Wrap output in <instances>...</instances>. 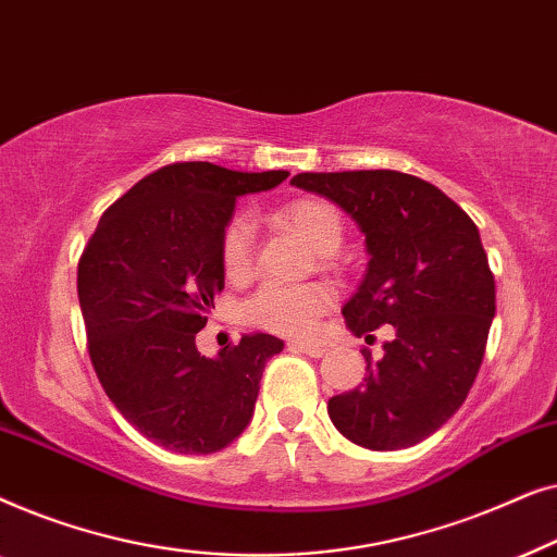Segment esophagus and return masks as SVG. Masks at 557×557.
I'll return each instance as SVG.
<instances>
[{"mask_svg": "<svg viewBox=\"0 0 557 557\" xmlns=\"http://www.w3.org/2000/svg\"><path fill=\"white\" fill-rule=\"evenodd\" d=\"M288 347H292L294 352H304V355H309V357H324L326 355V347L324 345H314V342L294 339V342H288Z\"/></svg>", "mask_w": 557, "mask_h": 557, "instance_id": "34e87169", "label": "esophagus"}]
</instances>
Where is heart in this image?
Instances as JSON below:
<instances>
[{"instance_id":"1","label":"heart","mask_w":557,"mask_h":557,"mask_svg":"<svg viewBox=\"0 0 557 557\" xmlns=\"http://www.w3.org/2000/svg\"><path fill=\"white\" fill-rule=\"evenodd\" d=\"M271 220L288 231L299 233L319 253L324 269H337L332 253H337L345 240V218L337 205L324 197H299L273 212ZM220 265L227 278L240 281L253 265V225L246 215H233L220 233ZM332 294L324 284L301 286H261L243 304V319L248 324L276 334L309 332L319 317L330 307Z\"/></svg>"}]
</instances>
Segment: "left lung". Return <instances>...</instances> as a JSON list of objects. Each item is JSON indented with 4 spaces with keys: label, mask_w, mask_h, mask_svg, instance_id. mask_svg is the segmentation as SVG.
Instances as JSON below:
<instances>
[{
    "label": "left lung",
    "mask_w": 557,
    "mask_h": 557,
    "mask_svg": "<svg viewBox=\"0 0 557 557\" xmlns=\"http://www.w3.org/2000/svg\"><path fill=\"white\" fill-rule=\"evenodd\" d=\"M292 185L330 197L360 223L370 269L342 317L357 337H395L362 383L330 398L342 436L372 451L429 438L451 418L482 368L494 317V273L467 212L431 182L395 170L301 172Z\"/></svg>",
    "instance_id": "left-lung-1"
}]
</instances>
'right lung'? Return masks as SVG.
Listing matches in <instances>:
<instances>
[{"instance_id":"obj_1","label":"right lung","mask_w":557,"mask_h":557,"mask_svg":"<svg viewBox=\"0 0 557 557\" xmlns=\"http://www.w3.org/2000/svg\"><path fill=\"white\" fill-rule=\"evenodd\" d=\"M288 172H233L174 162L109 205L78 258L88 355L121 416L177 454H212L246 429L269 357L284 342L243 337L218 360L195 334L223 292L220 233L235 197L281 185Z\"/></svg>"}]
</instances>
